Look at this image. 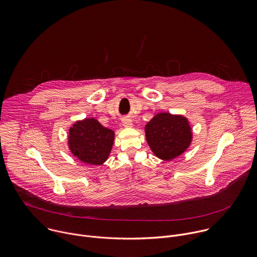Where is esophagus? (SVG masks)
Masks as SVG:
<instances>
[{
    "mask_svg": "<svg viewBox=\"0 0 257 257\" xmlns=\"http://www.w3.org/2000/svg\"><path fill=\"white\" fill-rule=\"evenodd\" d=\"M121 121H122V124H123V126H125V127H130V126H132V125H133L132 119H130L128 117H123Z\"/></svg>",
    "mask_w": 257,
    "mask_h": 257,
    "instance_id": "esophagus-1",
    "label": "esophagus"
}]
</instances>
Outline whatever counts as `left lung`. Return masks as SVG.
<instances>
[{
  "label": "left lung",
  "mask_w": 257,
  "mask_h": 257,
  "mask_svg": "<svg viewBox=\"0 0 257 257\" xmlns=\"http://www.w3.org/2000/svg\"><path fill=\"white\" fill-rule=\"evenodd\" d=\"M146 138L154 154L167 161L179 156L188 148L191 131L185 117L160 113L147 123Z\"/></svg>",
  "instance_id": "obj_1"
}]
</instances>
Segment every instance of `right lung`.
Segmentation results:
<instances>
[{
  "mask_svg": "<svg viewBox=\"0 0 257 257\" xmlns=\"http://www.w3.org/2000/svg\"><path fill=\"white\" fill-rule=\"evenodd\" d=\"M114 133L94 118L77 121L70 128L69 147L80 161L92 165L103 163L111 151Z\"/></svg>",
  "mask_w": 257,
  "mask_h": 257,
  "instance_id": "right-lung-1",
  "label": "right lung"
}]
</instances>
